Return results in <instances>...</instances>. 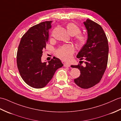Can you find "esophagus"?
<instances>
[{
	"mask_svg": "<svg viewBox=\"0 0 121 121\" xmlns=\"http://www.w3.org/2000/svg\"><path fill=\"white\" fill-rule=\"evenodd\" d=\"M64 66H65V67H70V64L69 63H64Z\"/></svg>",
	"mask_w": 121,
	"mask_h": 121,
	"instance_id": "1",
	"label": "esophagus"
}]
</instances>
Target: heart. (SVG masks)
I'll return each mask as SVG.
<instances>
[{"label": "heart", "instance_id": "1", "mask_svg": "<svg viewBox=\"0 0 121 121\" xmlns=\"http://www.w3.org/2000/svg\"><path fill=\"white\" fill-rule=\"evenodd\" d=\"M66 30L69 34L71 36H76V43L78 46H83L86 42L85 36L79 34L81 33V30L78 25L73 23H70L67 24L66 26ZM74 52V48L73 46L67 45L62 46L57 50L56 55L61 60L68 61L71 58Z\"/></svg>", "mask_w": 121, "mask_h": 121}]
</instances>
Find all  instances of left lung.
I'll return each instance as SVG.
<instances>
[{
	"label": "left lung",
	"instance_id": "obj_1",
	"mask_svg": "<svg viewBox=\"0 0 121 121\" xmlns=\"http://www.w3.org/2000/svg\"><path fill=\"white\" fill-rule=\"evenodd\" d=\"M88 37L86 43L79 51L77 58L85 60V66L81 65H71L78 69L81 75L74 82L82 88L95 86L101 80L107 68L109 46L106 34L102 27L92 20L84 22Z\"/></svg>",
	"mask_w": 121,
	"mask_h": 121
}]
</instances>
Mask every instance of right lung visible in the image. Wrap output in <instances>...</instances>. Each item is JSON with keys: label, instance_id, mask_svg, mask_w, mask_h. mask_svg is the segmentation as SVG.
<instances>
[{"label": "right lung", "instance_id": "obj_1", "mask_svg": "<svg viewBox=\"0 0 121 121\" xmlns=\"http://www.w3.org/2000/svg\"><path fill=\"white\" fill-rule=\"evenodd\" d=\"M51 25V21L31 27L21 38L18 47V70L23 81L33 88L44 87L52 79L56 70L63 65L60 59L55 56L48 63L42 61Z\"/></svg>", "mask_w": 121, "mask_h": 121}]
</instances>
